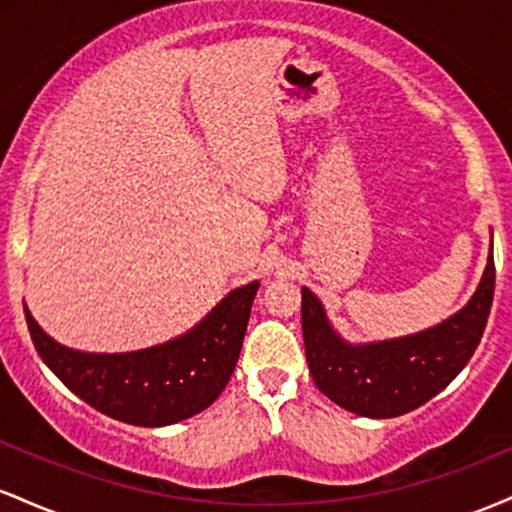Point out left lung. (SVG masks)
<instances>
[{
  "label": "left lung",
  "mask_w": 512,
  "mask_h": 512,
  "mask_svg": "<svg viewBox=\"0 0 512 512\" xmlns=\"http://www.w3.org/2000/svg\"><path fill=\"white\" fill-rule=\"evenodd\" d=\"M496 286L493 255L477 293L457 315L431 330L390 342L351 346L339 339L325 310L303 289L305 358L322 395L370 419L407 414L436 397L467 366L489 320Z\"/></svg>",
  "instance_id": "1"
}]
</instances>
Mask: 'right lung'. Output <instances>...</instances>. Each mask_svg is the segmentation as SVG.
Segmentation results:
<instances>
[{"instance_id":"obj_1","label":"right lung","mask_w":512,"mask_h":512,"mask_svg":"<svg viewBox=\"0 0 512 512\" xmlns=\"http://www.w3.org/2000/svg\"><path fill=\"white\" fill-rule=\"evenodd\" d=\"M257 281L228 293L192 332L129 354H84L48 337L26 310L40 358L76 397L110 419L168 426L199 414L221 395L236 368Z\"/></svg>"}]
</instances>
